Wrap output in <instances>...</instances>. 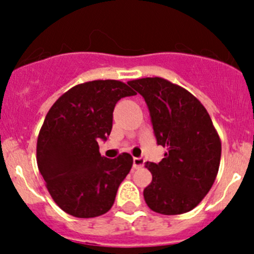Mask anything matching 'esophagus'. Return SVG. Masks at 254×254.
<instances>
[{
	"label": "esophagus",
	"mask_w": 254,
	"mask_h": 254,
	"mask_svg": "<svg viewBox=\"0 0 254 254\" xmlns=\"http://www.w3.org/2000/svg\"><path fill=\"white\" fill-rule=\"evenodd\" d=\"M143 163H145V160H143L142 157H134V160H132V166H134V168H141Z\"/></svg>",
	"instance_id": "obj_1"
}]
</instances>
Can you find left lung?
Returning a JSON list of instances; mask_svg holds the SVG:
<instances>
[{
	"label": "left lung",
	"mask_w": 254,
	"mask_h": 254,
	"mask_svg": "<svg viewBox=\"0 0 254 254\" xmlns=\"http://www.w3.org/2000/svg\"><path fill=\"white\" fill-rule=\"evenodd\" d=\"M147 104L157 145L167 148L143 189L146 204L163 215L190 211L209 193L217 176L221 141L203 104L187 89L161 77L127 82Z\"/></svg>",
	"instance_id": "1"
}]
</instances>
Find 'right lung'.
<instances>
[{"label":"right lung","instance_id":"add662e5","mask_svg":"<svg viewBox=\"0 0 254 254\" xmlns=\"http://www.w3.org/2000/svg\"><path fill=\"white\" fill-rule=\"evenodd\" d=\"M124 82L98 79L77 84L64 93L48 112L37 142V163L59 207L81 219L111 210L118 188L132 166L124 152L117 158L99 153L119 99L135 96Z\"/></svg>","mask_w":254,"mask_h":254}]
</instances>
